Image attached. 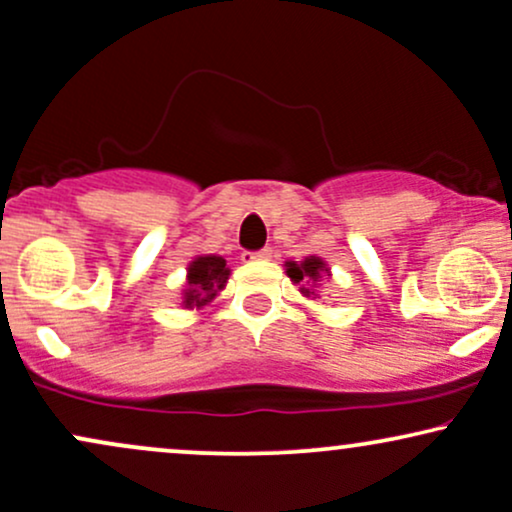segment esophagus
<instances>
[{
	"instance_id": "1",
	"label": "esophagus",
	"mask_w": 512,
	"mask_h": 512,
	"mask_svg": "<svg viewBox=\"0 0 512 512\" xmlns=\"http://www.w3.org/2000/svg\"><path fill=\"white\" fill-rule=\"evenodd\" d=\"M269 257H272V250L264 248V250H257V252H245L243 260L245 262H248V260H269Z\"/></svg>"
}]
</instances>
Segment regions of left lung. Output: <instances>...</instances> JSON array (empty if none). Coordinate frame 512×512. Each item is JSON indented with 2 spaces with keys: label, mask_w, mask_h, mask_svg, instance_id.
I'll return each instance as SVG.
<instances>
[{
  "label": "left lung",
  "mask_w": 512,
  "mask_h": 512,
  "mask_svg": "<svg viewBox=\"0 0 512 512\" xmlns=\"http://www.w3.org/2000/svg\"><path fill=\"white\" fill-rule=\"evenodd\" d=\"M286 276L293 281V284L301 286V291L305 298H320V284L325 279H330V264H327L322 257L317 255H308L303 257L301 262H286Z\"/></svg>",
  "instance_id": "left-lung-1"
}]
</instances>
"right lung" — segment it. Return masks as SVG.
I'll use <instances>...</instances> for the list:
<instances>
[{
	"mask_svg": "<svg viewBox=\"0 0 512 512\" xmlns=\"http://www.w3.org/2000/svg\"><path fill=\"white\" fill-rule=\"evenodd\" d=\"M231 269L221 255H197L187 264V279L180 291L182 310H202L226 289Z\"/></svg>",
	"mask_w": 512,
	"mask_h": 512,
	"instance_id": "right-lung-1",
	"label": "right lung"
}]
</instances>
